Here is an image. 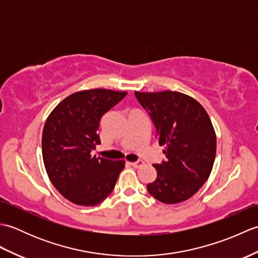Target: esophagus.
Returning a JSON list of instances; mask_svg holds the SVG:
<instances>
[{"label": "esophagus", "instance_id": "34e87169", "mask_svg": "<svg viewBox=\"0 0 258 258\" xmlns=\"http://www.w3.org/2000/svg\"><path fill=\"white\" fill-rule=\"evenodd\" d=\"M130 165H132V166H133V167H135V168H139V167H141L142 165H144V162H143V161L132 162V163H130Z\"/></svg>", "mask_w": 258, "mask_h": 258}]
</instances>
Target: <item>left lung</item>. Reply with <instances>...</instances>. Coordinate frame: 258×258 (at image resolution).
<instances>
[{"label":"left lung","mask_w":258,"mask_h":258,"mask_svg":"<svg viewBox=\"0 0 258 258\" xmlns=\"http://www.w3.org/2000/svg\"><path fill=\"white\" fill-rule=\"evenodd\" d=\"M156 128L166 160L154 164L157 177L149 193L165 204L193 196L207 180L216 155L215 131L205 108L183 93L135 92Z\"/></svg>","instance_id":"left-lung-1"}]
</instances>
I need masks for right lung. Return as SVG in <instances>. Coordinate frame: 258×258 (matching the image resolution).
I'll return each mask as SVG.
<instances>
[{
  "label": "right lung",
  "instance_id": "obj_1",
  "mask_svg": "<svg viewBox=\"0 0 258 258\" xmlns=\"http://www.w3.org/2000/svg\"><path fill=\"white\" fill-rule=\"evenodd\" d=\"M126 92L95 89L76 92L48 115L43 128L42 154L48 178L74 204L94 206L112 193L124 161L92 156L101 144L102 116Z\"/></svg>",
  "mask_w": 258,
  "mask_h": 258
}]
</instances>
